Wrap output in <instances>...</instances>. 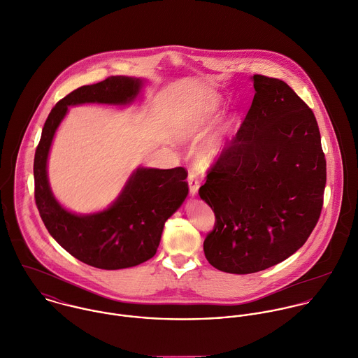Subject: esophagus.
<instances>
[{
  "mask_svg": "<svg viewBox=\"0 0 358 358\" xmlns=\"http://www.w3.org/2000/svg\"><path fill=\"white\" fill-rule=\"evenodd\" d=\"M188 185H189V194H191V196H196V195H198V189H199V181H198L196 173L189 171V176H188Z\"/></svg>",
  "mask_w": 358,
  "mask_h": 358,
  "instance_id": "esophagus-1",
  "label": "esophagus"
}]
</instances>
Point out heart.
Segmentation results:
<instances>
[{
	"instance_id": "b5f03b06",
	"label": "heart",
	"mask_w": 358,
	"mask_h": 358,
	"mask_svg": "<svg viewBox=\"0 0 358 358\" xmlns=\"http://www.w3.org/2000/svg\"><path fill=\"white\" fill-rule=\"evenodd\" d=\"M221 108H222V101L218 96L209 99L198 110L191 113V116L185 120L181 129V136L184 138H195V137L203 136L217 120L221 112ZM238 123H239V116L236 113H232L225 120V123L205 143L199 152V159L203 164H212L217 159L221 157V155L227 149L229 137L234 133Z\"/></svg>"
}]
</instances>
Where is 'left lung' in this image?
I'll return each instance as SVG.
<instances>
[{
	"mask_svg": "<svg viewBox=\"0 0 358 358\" xmlns=\"http://www.w3.org/2000/svg\"><path fill=\"white\" fill-rule=\"evenodd\" d=\"M252 81L245 122L199 188L215 215L205 256L229 274L263 271L299 250L320 218L327 182L313 110L280 78Z\"/></svg>",
	"mask_w": 358,
	"mask_h": 358,
	"instance_id": "8db88e82",
	"label": "left lung"
}]
</instances>
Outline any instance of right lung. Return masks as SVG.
Returning <instances> with one entry per match:
<instances>
[{
  "label": "right lung",
  "mask_w": 358,
  "mask_h": 358,
  "mask_svg": "<svg viewBox=\"0 0 358 358\" xmlns=\"http://www.w3.org/2000/svg\"><path fill=\"white\" fill-rule=\"evenodd\" d=\"M143 83L137 77L112 76L74 90L52 108L34 155V198L44 225L73 257L102 270L134 267L156 255L164 222L188 195V173L184 167H138L110 206L77 215L65 209L51 191L48 156L69 106L130 105L140 95Z\"/></svg>",
  "instance_id": "right-lung-1"
}]
</instances>
